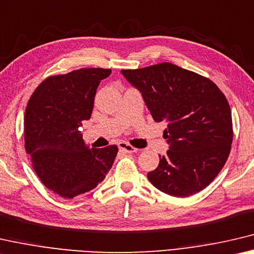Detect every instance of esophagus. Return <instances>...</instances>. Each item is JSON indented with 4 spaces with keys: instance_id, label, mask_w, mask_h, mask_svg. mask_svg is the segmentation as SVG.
<instances>
[{
    "instance_id": "34e87169",
    "label": "esophagus",
    "mask_w": 254,
    "mask_h": 254,
    "mask_svg": "<svg viewBox=\"0 0 254 254\" xmlns=\"http://www.w3.org/2000/svg\"><path fill=\"white\" fill-rule=\"evenodd\" d=\"M118 147L120 149H123V151L126 153H135L137 151V148H135L134 146H131V145H129L128 143H125V142H120L118 144Z\"/></svg>"
}]
</instances>
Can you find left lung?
Returning a JSON list of instances; mask_svg holds the SVG:
<instances>
[{
    "label": "left lung",
    "mask_w": 254,
    "mask_h": 254,
    "mask_svg": "<svg viewBox=\"0 0 254 254\" xmlns=\"http://www.w3.org/2000/svg\"><path fill=\"white\" fill-rule=\"evenodd\" d=\"M122 74L142 93L153 119L168 124L163 137L169 151L147 173L151 184L181 198L206 188L231 152L232 114L225 95L209 78L171 63Z\"/></svg>",
    "instance_id": "left-lung-1"
}]
</instances>
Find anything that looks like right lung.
Segmentation results:
<instances>
[{"label":"right lung","instance_id":"right-lung-1","mask_svg":"<svg viewBox=\"0 0 254 254\" xmlns=\"http://www.w3.org/2000/svg\"><path fill=\"white\" fill-rule=\"evenodd\" d=\"M108 68H80L49 76L29 100L24 147L46 188L72 199L105 180L118 153L116 145L89 148L78 128L93 110L100 81Z\"/></svg>","mask_w":254,"mask_h":254}]
</instances>
